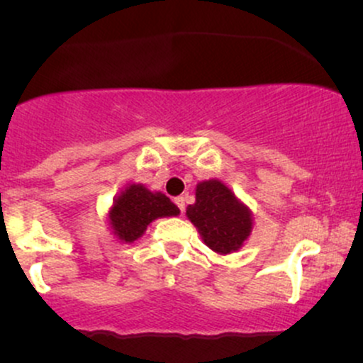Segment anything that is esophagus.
<instances>
[{"instance_id":"obj_1","label":"esophagus","mask_w":363,"mask_h":363,"mask_svg":"<svg viewBox=\"0 0 363 363\" xmlns=\"http://www.w3.org/2000/svg\"><path fill=\"white\" fill-rule=\"evenodd\" d=\"M174 201H176V205H177L179 210H181V213H184V210H186V205H184V198H182V196H177V198L174 199Z\"/></svg>"}]
</instances>
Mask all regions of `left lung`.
<instances>
[{
	"instance_id": "1",
	"label": "left lung",
	"mask_w": 363,
	"mask_h": 363,
	"mask_svg": "<svg viewBox=\"0 0 363 363\" xmlns=\"http://www.w3.org/2000/svg\"><path fill=\"white\" fill-rule=\"evenodd\" d=\"M186 215L196 225L203 240L215 252L237 251L252 228L251 213L237 201L232 191L220 181H205L196 187V203Z\"/></svg>"
}]
</instances>
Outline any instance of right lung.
I'll use <instances>...</instances> for the list:
<instances>
[{"label": "right lung", "instance_id": "obj_1", "mask_svg": "<svg viewBox=\"0 0 363 363\" xmlns=\"http://www.w3.org/2000/svg\"><path fill=\"white\" fill-rule=\"evenodd\" d=\"M172 215H179V208L167 196L133 184L116 199L109 218L116 235L124 242H133L158 216Z\"/></svg>", "mask_w": 363, "mask_h": 363}]
</instances>
